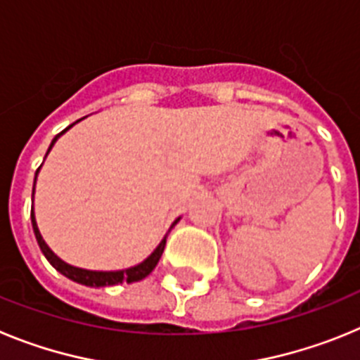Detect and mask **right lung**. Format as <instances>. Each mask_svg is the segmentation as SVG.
Wrapping results in <instances>:
<instances>
[{
    "label": "right lung",
    "instance_id": "add662e5",
    "mask_svg": "<svg viewBox=\"0 0 360 360\" xmlns=\"http://www.w3.org/2000/svg\"><path fill=\"white\" fill-rule=\"evenodd\" d=\"M65 131H61V133H65ZM56 141H57V136L52 141V144H50L49 151L52 149L53 142ZM32 196H34V189H32ZM30 218H32V227H34V234H36L37 245H39V249H41V252L44 254V257H46V259L50 262V265H52L53 269L59 270V272H61L63 276H66L68 279H72V281H75V283H81V285H86V287H110V285H119V283L141 281V279H144L146 276L151 274V270L157 266L158 259H160L162 252H164L165 240H167V236H165L164 240L160 241V245H158L157 249H155V252H153L148 259H144L141 265L131 266V269H126V270H117V272H94V270L77 269V266H72V265H68V263L61 262V259H59V257H57L56 254L49 249V245L44 243L43 238H41L39 229H37V224H36V218H34V211L30 212ZM174 224H176V221H174Z\"/></svg>",
    "mask_w": 360,
    "mask_h": 360
}]
</instances>
